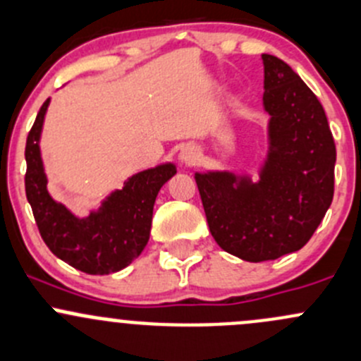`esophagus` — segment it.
Here are the masks:
<instances>
[{"mask_svg": "<svg viewBox=\"0 0 361 361\" xmlns=\"http://www.w3.org/2000/svg\"><path fill=\"white\" fill-rule=\"evenodd\" d=\"M179 158H180V161L184 163V165H188V166L195 165V163L198 161V158H200L198 147H195V145H185V147L180 151Z\"/></svg>", "mask_w": 361, "mask_h": 361, "instance_id": "34e87169", "label": "esophagus"}]
</instances>
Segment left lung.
Instances as JSON below:
<instances>
[{
	"label": "left lung",
	"mask_w": 361,
	"mask_h": 361,
	"mask_svg": "<svg viewBox=\"0 0 361 361\" xmlns=\"http://www.w3.org/2000/svg\"><path fill=\"white\" fill-rule=\"evenodd\" d=\"M269 156L259 180L196 173L209 230L245 262L277 259L309 242L334 200L335 142L323 105L290 64L263 54Z\"/></svg>",
	"instance_id": "1"
}]
</instances>
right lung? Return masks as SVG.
Masks as SVG:
<instances>
[{"instance_id":"right-lung-1","label":"right lung","mask_w":361,"mask_h":361,"mask_svg":"<svg viewBox=\"0 0 361 361\" xmlns=\"http://www.w3.org/2000/svg\"><path fill=\"white\" fill-rule=\"evenodd\" d=\"M49 99L42 105L26 140V196L47 247L73 269L105 276L130 265L147 245L156 196L176 176L172 163L144 170L114 191L89 217H75L52 200L40 156V133Z\"/></svg>"}]
</instances>
